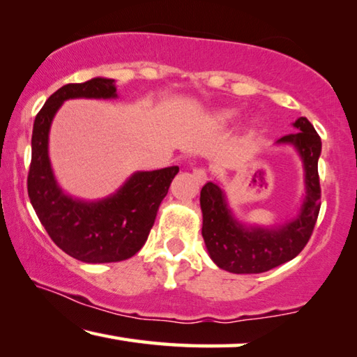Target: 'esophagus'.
I'll return each mask as SVG.
<instances>
[{
    "instance_id": "obj_1",
    "label": "esophagus",
    "mask_w": 357,
    "mask_h": 357,
    "mask_svg": "<svg viewBox=\"0 0 357 357\" xmlns=\"http://www.w3.org/2000/svg\"><path fill=\"white\" fill-rule=\"evenodd\" d=\"M193 175H195V178H196L197 182H199L201 185L207 182V171H206L204 167H195V169H193Z\"/></svg>"
}]
</instances>
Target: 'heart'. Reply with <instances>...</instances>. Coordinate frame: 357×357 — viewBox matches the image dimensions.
Instances as JSON below:
<instances>
[{
	"label": "heart",
	"instance_id": "heart-1",
	"mask_svg": "<svg viewBox=\"0 0 357 357\" xmlns=\"http://www.w3.org/2000/svg\"><path fill=\"white\" fill-rule=\"evenodd\" d=\"M218 118H220V119H222V121H225V119H227V118H228V114H220V116H218Z\"/></svg>",
	"mask_w": 357,
	"mask_h": 357
}]
</instances>
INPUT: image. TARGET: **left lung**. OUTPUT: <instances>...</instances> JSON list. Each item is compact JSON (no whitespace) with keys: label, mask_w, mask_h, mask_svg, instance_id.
<instances>
[{"label":"left lung","mask_w":357,"mask_h":357,"mask_svg":"<svg viewBox=\"0 0 357 357\" xmlns=\"http://www.w3.org/2000/svg\"><path fill=\"white\" fill-rule=\"evenodd\" d=\"M297 132L281 137L276 145H290L298 153L305 172V196L292 220L274 227L239 222L223 188L207 182L201 190L202 238L212 261L234 274L265 273L297 257L311 238L321 209L317 161L321 137L306 118L294 123Z\"/></svg>","instance_id":"obj_1"}]
</instances>
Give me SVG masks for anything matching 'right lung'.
Returning <instances> with one entry per match:
<instances>
[{"label": "right lung", "mask_w": 357, "mask_h": 357, "mask_svg": "<svg viewBox=\"0 0 357 357\" xmlns=\"http://www.w3.org/2000/svg\"><path fill=\"white\" fill-rule=\"evenodd\" d=\"M116 97L114 79L65 84L47 98L33 124L26 182L30 202L54 243L84 263L121 261L144 248L161 201L178 172V166L137 171L113 195L97 201L78 199L60 188L49 160V130L59 108L70 98Z\"/></svg>", "instance_id": "obj_1"}]
</instances>
